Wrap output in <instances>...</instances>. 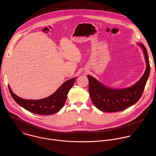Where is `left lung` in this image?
Segmentation results:
<instances>
[{"label": "left lung", "instance_id": "8db88e82", "mask_svg": "<svg viewBox=\"0 0 156 156\" xmlns=\"http://www.w3.org/2000/svg\"><path fill=\"white\" fill-rule=\"evenodd\" d=\"M144 52L146 69L140 80L134 85L120 90L108 87L91 75H87L89 93L94 105L100 110L115 112L123 110L136 103L141 97L150 73V64L146 48L138 43Z\"/></svg>", "mask_w": 156, "mask_h": 156}]
</instances>
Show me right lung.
<instances>
[{"instance_id": "right-lung-1", "label": "right lung", "mask_w": 156, "mask_h": 156, "mask_svg": "<svg viewBox=\"0 0 156 156\" xmlns=\"http://www.w3.org/2000/svg\"><path fill=\"white\" fill-rule=\"evenodd\" d=\"M76 77L65 81L51 96L39 100H28L19 98L15 95L9 86L12 97L20 106L30 112L38 114L49 115L55 114L64 105L67 94L73 86Z\"/></svg>"}]
</instances>
